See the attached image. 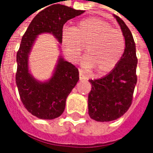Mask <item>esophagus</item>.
I'll return each instance as SVG.
<instances>
[{
	"mask_svg": "<svg viewBox=\"0 0 153 153\" xmlns=\"http://www.w3.org/2000/svg\"><path fill=\"white\" fill-rule=\"evenodd\" d=\"M79 79H80V81H82V80L84 79L83 73H82V70H79Z\"/></svg>",
	"mask_w": 153,
	"mask_h": 153,
	"instance_id": "obj_1",
	"label": "esophagus"
}]
</instances>
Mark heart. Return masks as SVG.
<instances>
[{"label":"heart","instance_id":"obj_1","mask_svg":"<svg viewBox=\"0 0 153 153\" xmlns=\"http://www.w3.org/2000/svg\"><path fill=\"white\" fill-rule=\"evenodd\" d=\"M61 41L65 54L73 63L80 59L86 45L83 66L95 68L100 75L111 71L119 64L126 49L121 32L97 17L83 19L73 28L65 27L61 32Z\"/></svg>","mask_w":153,"mask_h":153}]
</instances>
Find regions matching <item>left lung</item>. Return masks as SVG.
<instances>
[{"mask_svg":"<svg viewBox=\"0 0 153 153\" xmlns=\"http://www.w3.org/2000/svg\"><path fill=\"white\" fill-rule=\"evenodd\" d=\"M120 24L126 41V49L119 64L106 76L89 80L88 114L98 122L117 120L131 107L137 82L136 44L131 32L120 17L114 16Z\"/></svg>","mask_w":153,"mask_h":153,"instance_id":"left-lung-1","label":"left lung"}]
</instances>
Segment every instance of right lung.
Wrapping results in <instances>:
<instances>
[{
	"label": "right lung",
	"instance_id": "1",
	"mask_svg": "<svg viewBox=\"0 0 153 153\" xmlns=\"http://www.w3.org/2000/svg\"><path fill=\"white\" fill-rule=\"evenodd\" d=\"M84 11L60 4L51 5L36 15L22 38L17 54L16 83L22 103L39 119L53 120L64 112L65 100L79 80L78 69L60 55L54 73L46 82L35 79L28 70V55L37 37L51 33L61 44V32L66 22Z\"/></svg>",
	"mask_w": 153,
	"mask_h": 153
}]
</instances>
